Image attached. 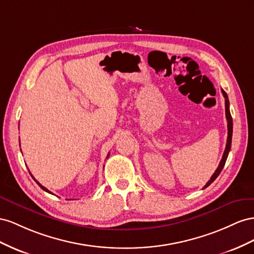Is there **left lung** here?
I'll return each mask as SVG.
<instances>
[{"label":"left lung","mask_w":254,"mask_h":254,"mask_svg":"<svg viewBox=\"0 0 254 254\" xmlns=\"http://www.w3.org/2000/svg\"><path fill=\"white\" fill-rule=\"evenodd\" d=\"M221 92H222V95L224 97V102H226V117H227V120H228V138H227V144H226V149H224L223 155H222V158H221V161L219 163L218 168L216 169V171L214 172V175L211 177V179H209V181L205 184V186L203 188H206L207 186L211 185L214 182V181L216 180V178L219 176V173L221 172L222 168L224 167V164H226V161H227V158H228L230 149H231L232 133H233V121H232V116H231V113H230V107H229L230 103H229V99H228L227 92L224 91L223 89H221Z\"/></svg>","instance_id":"obj_1"}]
</instances>
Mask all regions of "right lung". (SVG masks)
Listing matches in <instances>:
<instances>
[{
	"mask_svg": "<svg viewBox=\"0 0 254 254\" xmlns=\"http://www.w3.org/2000/svg\"><path fill=\"white\" fill-rule=\"evenodd\" d=\"M108 156H110V153H108V155H107V157H108ZM30 175H31V176H32V173H31V172H30ZM32 178H33V179H34V177H33V176H32ZM34 180H35V179H34ZM35 181H36V180H35ZM36 183H37V184H38V185H39V186H40V187H41V188H42V190H45V191H47V192H49V193H52V192H51V191H50V190H47V188H46V187H45V186H42V185H41V184H40V183H39V182H38V181H36Z\"/></svg>",
	"mask_w": 254,
	"mask_h": 254,
	"instance_id": "right-lung-1",
	"label": "right lung"
}]
</instances>
